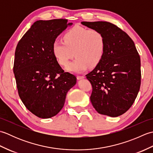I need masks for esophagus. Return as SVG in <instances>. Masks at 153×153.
Wrapping results in <instances>:
<instances>
[{"instance_id":"esophagus-1","label":"esophagus","mask_w":153,"mask_h":153,"mask_svg":"<svg viewBox=\"0 0 153 153\" xmlns=\"http://www.w3.org/2000/svg\"><path fill=\"white\" fill-rule=\"evenodd\" d=\"M84 78H85V77H84L83 76H77V79L78 80L82 79H84Z\"/></svg>"}]
</instances>
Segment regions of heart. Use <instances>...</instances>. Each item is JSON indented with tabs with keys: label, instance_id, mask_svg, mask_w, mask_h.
<instances>
[{
	"label": "heart",
	"instance_id": "heart-1",
	"mask_svg": "<svg viewBox=\"0 0 153 153\" xmlns=\"http://www.w3.org/2000/svg\"><path fill=\"white\" fill-rule=\"evenodd\" d=\"M105 37L100 31L76 25L65 33L64 41H54L53 53L62 66H66L75 55L76 58L66 70L82 73L89 66L95 67L100 63L105 53Z\"/></svg>",
	"mask_w": 153,
	"mask_h": 153
}]
</instances>
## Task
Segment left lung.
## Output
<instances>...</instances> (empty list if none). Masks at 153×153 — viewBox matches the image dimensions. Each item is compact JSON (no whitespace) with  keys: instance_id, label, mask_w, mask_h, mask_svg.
Wrapping results in <instances>:
<instances>
[{"instance_id":"8db88e82","label":"left lung","mask_w":153,"mask_h":153,"mask_svg":"<svg viewBox=\"0 0 153 153\" xmlns=\"http://www.w3.org/2000/svg\"><path fill=\"white\" fill-rule=\"evenodd\" d=\"M103 34L105 53L100 63L86 75L93 91L90 97L100 114L117 117L130 108L141 85V60L135 44L126 32L107 22H82Z\"/></svg>"}]
</instances>
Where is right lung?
Listing matches in <instances>:
<instances>
[{
	"label": "right lung",
	"mask_w": 153,
	"mask_h": 153,
	"mask_svg": "<svg viewBox=\"0 0 153 153\" xmlns=\"http://www.w3.org/2000/svg\"><path fill=\"white\" fill-rule=\"evenodd\" d=\"M72 24L65 19L36 21L16 47L14 74L19 96L39 118L56 116L76 84V77L64 72L53 53L54 41Z\"/></svg>",
	"instance_id": "right-lung-1"
}]
</instances>
